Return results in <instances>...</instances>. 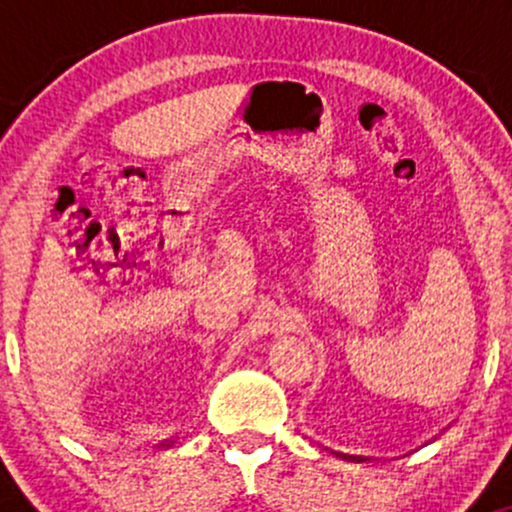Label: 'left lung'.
Returning a JSON list of instances; mask_svg holds the SVG:
<instances>
[{"instance_id":"left-lung-1","label":"left lung","mask_w":512,"mask_h":512,"mask_svg":"<svg viewBox=\"0 0 512 512\" xmlns=\"http://www.w3.org/2000/svg\"><path fill=\"white\" fill-rule=\"evenodd\" d=\"M339 457H344V460L349 462H366V457H356V455H344V452H337Z\"/></svg>"}]
</instances>
